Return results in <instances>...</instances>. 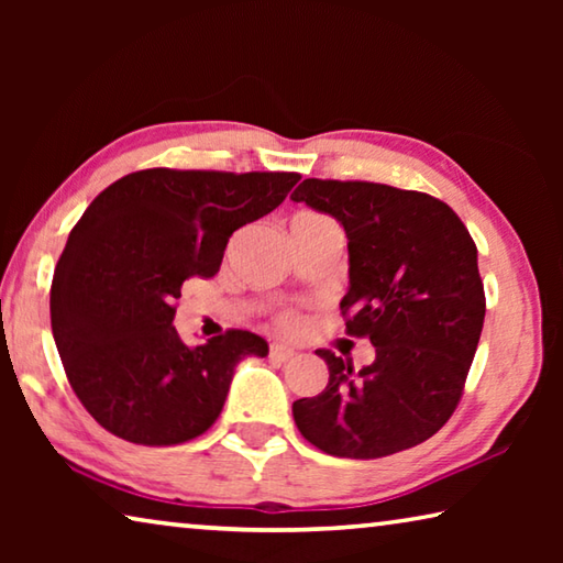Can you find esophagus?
I'll return each mask as SVG.
<instances>
[{
	"mask_svg": "<svg viewBox=\"0 0 563 563\" xmlns=\"http://www.w3.org/2000/svg\"><path fill=\"white\" fill-rule=\"evenodd\" d=\"M268 355H271V360H275V362H288V360L295 357V350L280 345V342H273Z\"/></svg>",
	"mask_w": 563,
	"mask_h": 563,
	"instance_id": "esophagus-1",
	"label": "esophagus"
}]
</instances>
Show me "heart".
Instances as JSON below:
<instances>
[{
  "label": "heart",
  "mask_w": 563,
  "mask_h": 563,
  "mask_svg": "<svg viewBox=\"0 0 563 563\" xmlns=\"http://www.w3.org/2000/svg\"><path fill=\"white\" fill-rule=\"evenodd\" d=\"M295 223H322V221H328L325 216H318V213H298L292 218ZM280 328L283 330H298V325H300V318L298 316H292V312H283L280 316Z\"/></svg>",
  "instance_id": "1"
}]
</instances>
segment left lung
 <instances>
[{"mask_svg": "<svg viewBox=\"0 0 563 563\" xmlns=\"http://www.w3.org/2000/svg\"><path fill=\"white\" fill-rule=\"evenodd\" d=\"M338 218L347 235L350 335L375 362L318 350L328 387L292 402L300 434L347 460H377L440 432L460 405L484 325V285L470 231L440 198L369 180L305 178L290 196Z\"/></svg>", "mask_w": 563, "mask_h": 563, "instance_id": "8db88e82", "label": "left lung"}]
</instances>
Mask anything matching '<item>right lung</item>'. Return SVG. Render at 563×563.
I'll return each mask as SVG.
<instances>
[{
  "mask_svg": "<svg viewBox=\"0 0 563 563\" xmlns=\"http://www.w3.org/2000/svg\"><path fill=\"white\" fill-rule=\"evenodd\" d=\"M300 174L146 168L103 188L71 228L52 280V332L69 385L121 440H196L235 365L268 342L228 330L190 347L170 325L188 278L218 273L238 228L278 208Z\"/></svg>",
  "mask_w": 563,
  "mask_h": 563,
  "instance_id": "right-lung-1",
  "label": "right lung"
}]
</instances>
